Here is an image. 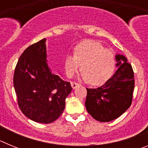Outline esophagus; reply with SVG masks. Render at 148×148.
I'll list each match as a JSON object with an SVG mask.
<instances>
[{"mask_svg": "<svg viewBox=\"0 0 148 148\" xmlns=\"http://www.w3.org/2000/svg\"><path fill=\"white\" fill-rule=\"evenodd\" d=\"M71 86L73 89H75L77 87H78V86H79V84L76 83V82H71Z\"/></svg>", "mask_w": 148, "mask_h": 148, "instance_id": "1", "label": "esophagus"}]
</instances>
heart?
<instances>
[{"instance_id": "heart-1", "label": "heart", "mask_w": 148, "mask_h": 148, "mask_svg": "<svg viewBox=\"0 0 148 148\" xmlns=\"http://www.w3.org/2000/svg\"><path fill=\"white\" fill-rule=\"evenodd\" d=\"M116 60L110 50L95 41L78 44L74 55H67L64 59V68L68 77L72 78L80 69L83 80L94 86L101 85L112 76Z\"/></svg>"}]
</instances>
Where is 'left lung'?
Instances as JSON below:
<instances>
[{
  "label": "left lung",
  "mask_w": 148,
  "mask_h": 148,
  "mask_svg": "<svg viewBox=\"0 0 148 148\" xmlns=\"http://www.w3.org/2000/svg\"><path fill=\"white\" fill-rule=\"evenodd\" d=\"M116 70L104 84L87 88L85 106L92 118L101 122L113 121L130 108L134 90V73L122 55H116Z\"/></svg>",
  "instance_id": "8db88e82"
}]
</instances>
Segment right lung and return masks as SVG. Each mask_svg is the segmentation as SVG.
I'll return each mask as SVG.
<instances>
[{
	"instance_id": "1",
	"label": "right lung",
	"mask_w": 148,
	"mask_h": 148,
	"mask_svg": "<svg viewBox=\"0 0 148 148\" xmlns=\"http://www.w3.org/2000/svg\"><path fill=\"white\" fill-rule=\"evenodd\" d=\"M46 38L23 51L15 66L13 84L22 113L34 121L53 122L65 108L70 83L51 72L47 63Z\"/></svg>"
}]
</instances>
